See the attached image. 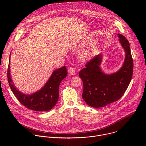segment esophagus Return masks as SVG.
I'll return each instance as SVG.
<instances>
[{
	"label": "esophagus",
	"mask_w": 146,
	"mask_h": 146,
	"mask_svg": "<svg viewBox=\"0 0 146 146\" xmlns=\"http://www.w3.org/2000/svg\"><path fill=\"white\" fill-rule=\"evenodd\" d=\"M68 73H69L70 75L74 76V75H75V74H76V72H75L74 69L73 68H69V69H68Z\"/></svg>",
	"instance_id": "esophagus-1"
}]
</instances>
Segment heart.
<instances>
[{
  "label": "heart",
  "mask_w": 146,
  "mask_h": 146,
  "mask_svg": "<svg viewBox=\"0 0 146 146\" xmlns=\"http://www.w3.org/2000/svg\"><path fill=\"white\" fill-rule=\"evenodd\" d=\"M90 54V51L89 50H86L83 51L82 52H81L80 53V58L82 60H84L89 56Z\"/></svg>",
  "instance_id": "b5f03b06"
}]
</instances>
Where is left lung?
I'll list each match as a JSON object with an SVG mask.
<instances>
[{
    "mask_svg": "<svg viewBox=\"0 0 146 146\" xmlns=\"http://www.w3.org/2000/svg\"><path fill=\"white\" fill-rule=\"evenodd\" d=\"M117 36L125 53L122 66L118 71L110 74L104 72L100 66L103 54H99L79 72L84 87L82 98L92 108H103L118 100L125 92L131 81L133 63L130 44L122 35L118 33Z\"/></svg>",
    "mask_w": 146,
    "mask_h": 146,
    "instance_id": "left-lung-1",
    "label": "left lung"
}]
</instances>
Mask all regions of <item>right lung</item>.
<instances>
[{
	"instance_id": "obj_1",
	"label": "right lung",
	"mask_w": 146,
	"mask_h": 146,
	"mask_svg": "<svg viewBox=\"0 0 146 146\" xmlns=\"http://www.w3.org/2000/svg\"><path fill=\"white\" fill-rule=\"evenodd\" d=\"M10 55L7 70V79L10 88L19 102L27 108L36 111H47L52 109L58 102L59 86L67 76L66 66L53 71L45 85L32 94H26L19 91L15 86L10 74Z\"/></svg>"
}]
</instances>
